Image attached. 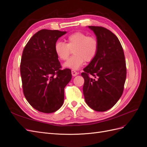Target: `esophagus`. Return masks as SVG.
Instances as JSON below:
<instances>
[{
  "mask_svg": "<svg viewBox=\"0 0 147 147\" xmlns=\"http://www.w3.org/2000/svg\"><path fill=\"white\" fill-rule=\"evenodd\" d=\"M78 74V73L77 72H76V71L74 70H72V75H73L74 77L76 76V75H77Z\"/></svg>",
  "mask_w": 147,
  "mask_h": 147,
  "instance_id": "34e87169",
  "label": "esophagus"
}]
</instances>
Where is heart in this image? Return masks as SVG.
Wrapping results in <instances>:
<instances>
[{
  "label": "heart",
  "instance_id": "1",
  "mask_svg": "<svg viewBox=\"0 0 147 147\" xmlns=\"http://www.w3.org/2000/svg\"><path fill=\"white\" fill-rule=\"evenodd\" d=\"M66 43L56 42L55 52L58 58L65 61L74 53V55L64 66L72 70H77L83 65L84 61L90 63L97 56L99 49V41L94 35H88L82 32H75L65 38Z\"/></svg>",
  "mask_w": 147,
  "mask_h": 147
}]
</instances>
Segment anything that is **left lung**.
<instances>
[{"instance_id":"1","label":"left lung","mask_w":147,"mask_h":147,"mask_svg":"<svg viewBox=\"0 0 147 147\" xmlns=\"http://www.w3.org/2000/svg\"><path fill=\"white\" fill-rule=\"evenodd\" d=\"M99 41L98 53L83 69V95L88 105L97 112L110 109L122 96L126 78L123 47L118 38L101 26H89Z\"/></svg>"}]
</instances>
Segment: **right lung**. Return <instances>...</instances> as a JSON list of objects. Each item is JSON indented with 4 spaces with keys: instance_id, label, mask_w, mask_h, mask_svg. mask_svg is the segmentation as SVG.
I'll use <instances>...</instances> for the list:
<instances>
[{
    "instance_id": "1",
    "label": "right lung",
    "mask_w": 147,
    "mask_h": 147,
    "mask_svg": "<svg viewBox=\"0 0 147 147\" xmlns=\"http://www.w3.org/2000/svg\"><path fill=\"white\" fill-rule=\"evenodd\" d=\"M66 32L42 29L26 44L22 54L20 72L24 95L39 112H55L63 105L64 88L72 78L69 69L62 70L55 44Z\"/></svg>"
}]
</instances>
